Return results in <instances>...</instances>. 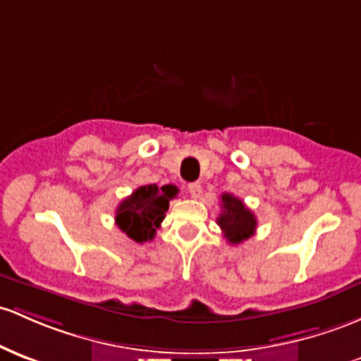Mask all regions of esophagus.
Listing matches in <instances>:
<instances>
[{"label": "esophagus", "mask_w": 361, "mask_h": 361, "mask_svg": "<svg viewBox=\"0 0 361 361\" xmlns=\"http://www.w3.org/2000/svg\"><path fill=\"white\" fill-rule=\"evenodd\" d=\"M188 192H190V195L193 197V199H197V197H199L200 192H202V187H200L199 181H193V183H188Z\"/></svg>", "instance_id": "34e87169"}]
</instances>
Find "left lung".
Returning <instances> with one entry per match:
<instances>
[{"instance_id":"left-lung-1","label":"left lung","mask_w":361,"mask_h":361,"mask_svg":"<svg viewBox=\"0 0 361 361\" xmlns=\"http://www.w3.org/2000/svg\"><path fill=\"white\" fill-rule=\"evenodd\" d=\"M221 209L223 211L217 217V224H219L221 231L224 233V238L229 243H241L255 233V216L238 197L231 195V193H223L221 195Z\"/></svg>"}]
</instances>
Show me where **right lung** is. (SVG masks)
I'll return each mask as SVG.
<instances>
[{
  "mask_svg": "<svg viewBox=\"0 0 361 361\" xmlns=\"http://www.w3.org/2000/svg\"><path fill=\"white\" fill-rule=\"evenodd\" d=\"M178 188L174 185H144L118 205L116 224L128 238L137 243H145L156 236V229L164 219L169 209V200L174 199Z\"/></svg>",
  "mask_w": 361,
  "mask_h": 361,
  "instance_id": "obj_1",
  "label": "right lung"
}]
</instances>
